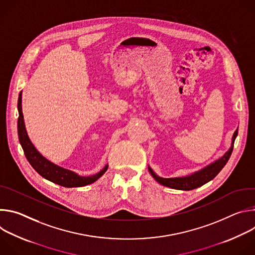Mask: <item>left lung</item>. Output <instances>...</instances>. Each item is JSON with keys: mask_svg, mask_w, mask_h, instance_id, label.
I'll list each match as a JSON object with an SVG mask.
<instances>
[{"mask_svg": "<svg viewBox=\"0 0 255 255\" xmlns=\"http://www.w3.org/2000/svg\"><path fill=\"white\" fill-rule=\"evenodd\" d=\"M238 134V129L234 132L232 136V142H231V146L229 150L219 159L215 160L214 162L210 163L206 167L186 176H179V177H170V178H164L161 176H158L150 166H148V170L150 174L153 176V178L159 183L160 185L164 187H168L171 189L175 190H181V191H191L194 189H197L205 184H207L208 181L212 180L218 173L220 172V170L225 166L227 161L230 158V155L233 150L234 146V141L237 137Z\"/></svg>", "mask_w": 255, "mask_h": 255, "instance_id": "left-lung-1", "label": "left lung"}]
</instances>
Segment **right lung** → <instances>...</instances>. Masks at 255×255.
Wrapping results in <instances>:
<instances>
[{
    "mask_svg": "<svg viewBox=\"0 0 255 255\" xmlns=\"http://www.w3.org/2000/svg\"><path fill=\"white\" fill-rule=\"evenodd\" d=\"M18 112H19L18 136H19L20 144L29 163L42 177L52 181V183L56 185H59L65 188H77V187H85L93 184L94 181L99 179L108 169V164H107L102 170H100L96 174H93L90 176H82L76 173L75 171L63 168L49 161L35 148V146L29 139V136L27 134L25 123H24V117L22 113V92L19 94V99H18Z\"/></svg>",
    "mask_w": 255,
    "mask_h": 255,
    "instance_id": "add662e5",
    "label": "right lung"
}]
</instances>
